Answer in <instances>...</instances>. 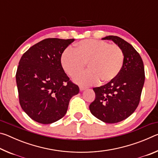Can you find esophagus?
<instances>
[{
  "label": "esophagus",
  "mask_w": 158,
  "mask_h": 158,
  "mask_svg": "<svg viewBox=\"0 0 158 158\" xmlns=\"http://www.w3.org/2000/svg\"><path fill=\"white\" fill-rule=\"evenodd\" d=\"M85 87H84V86H81V85H80V86H79V89H80V90H81V91H82V90H85Z\"/></svg>",
  "instance_id": "1"
}]
</instances>
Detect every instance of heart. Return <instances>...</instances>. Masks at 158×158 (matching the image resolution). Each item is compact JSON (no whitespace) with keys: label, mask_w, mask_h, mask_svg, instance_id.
<instances>
[{"label":"heart","mask_w":158,"mask_h":158,"mask_svg":"<svg viewBox=\"0 0 158 158\" xmlns=\"http://www.w3.org/2000/svg\"><path fill=\"white\" fill-rule=\"evenodd\" d=\"M64 71L70 77L81 73L86 64L90 70L78 74L74 79L83 85L113 81L121 73L124 63L121 48L107 42L89 39L75 45L74 49L68 48L60 58Z\"/></svg>","instance_id":"obj_1"}]
</instances>
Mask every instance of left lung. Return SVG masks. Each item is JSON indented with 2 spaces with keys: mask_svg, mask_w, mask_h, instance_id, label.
<instances>
[{
  "mask_svg": "<svg viewBox=\"0 0 158 158\" xmlns=\"http://www.w3.org/2000/svg\"><path fill=\"white\" fill-rule=\"evenodd\" d=\"M121 48L124 63L116 79L100 87L93 88L95 99L89 106L95 117L106 123H116L129 117L139 104L145 81L142 58L132 45L118 36L109 35Z\"/></svg>",
  "mask_w": 158,
  "mask_h": 158,
  "instance_id": "1",
  "label": "left lung"
}]
</instances>
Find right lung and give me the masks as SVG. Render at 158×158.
<instances>
[{
    "label": "right lung",
    "instance_id": "obj_1",
    "mask_svg": "<svg viewBox=\"0 0 158 158\" xmlns=\"http://www.w3.org/2000/svg\"><path fill=\"white\" fill-rule=\"evenodd\" d=\"M74 39L47 38L29 48L19 63L16 81L21 108L37 123L50 124L65 116L79 86L69 80L61 55Z\"/></svg>",
    "mask_w": 158,
    "mask_h": 158
}]
</instances>
